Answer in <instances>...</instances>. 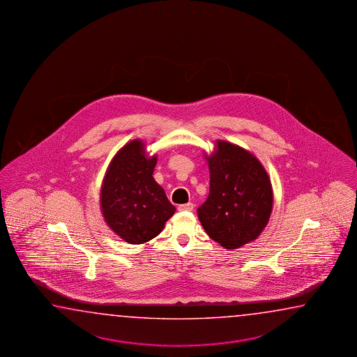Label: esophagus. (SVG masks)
<instances>
[{"label": "esophagus", "instance_id": "obj_1", "mask_svg": "<svg viewBox=\"0 0 357 357\" xmlns=\"http://www.w3.org/2000/svg\"><path fill=\"white\" fill-rule=\"evenodd\" d=\"M177 209L180 210V211H191V210L194 209V204H182V205H178Z\"/></svg>", "mask_w": 357, "mask_h": 357}]
</instances>
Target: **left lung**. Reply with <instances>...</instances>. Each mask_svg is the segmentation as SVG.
Segmentation results:
<instances>
[{"instance_id":"1","label":"left lung","mask_w":357,"mask_h":357,"mask_svg":"<svg viewBox=\"0 0 357 357\" xmlns=\"http://www.w3.org/2000/svg\"><path fill=\"white\" fill-rule=\"evenodd\" d=\"M210 174L209 196L197 209L199 220L213 241L236 250L257 239L273 205V185L262 163L250 151L215 140L205 154Z\"/></svg>"}]
</instances>
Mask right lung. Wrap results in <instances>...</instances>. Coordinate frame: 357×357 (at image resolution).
Listing matches in <instances>:
<instances>
[{"instance_id": "add662e5", "label": "right lung", "mask_w": 357, "mask_h": 357, "mask_svg": "<svg viewBox=\"0 0 357 357\" xmlns=\"http://www.w3.org/2000/svg\"><path fill=\"white\" fill-rule=\"evenodd\" d=\"M142 139L120 148L106 168L100 208L107 227L130 245L157 237L176 208L153 178L157 154L149 155Z\"/></svg>"}]
</instances>
